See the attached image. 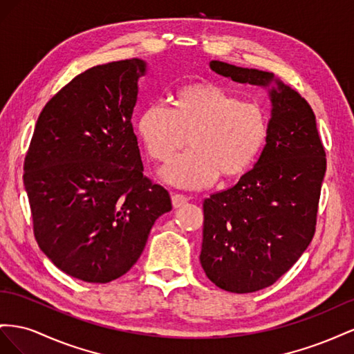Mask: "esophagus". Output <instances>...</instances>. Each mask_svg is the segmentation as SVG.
<instances>
[{"instance_id":"1","label":"esophagus","mask_w":354,"mask_h":354,"mask_svg":"<svg viewBox=\"0 0 354 354\" xmlns=\"http://www.w3.org/2000/svg\"><path fill=\"white\" fill-rule=\"evenodd\" d=\"M188 197L187 196H184V194H174L171 196V203H174V207H180V206H184L185 203H188Z\"/></svg>"}]
</instances>
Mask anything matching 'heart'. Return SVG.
<instances>
[{
	"instance_id": "b5f03b06",
	"label": "heart",
	"mask_w": 354,
	"mask_h": 354,
	"mask_svg": "<svg viewBox=\"0 0 354 354\" xmlns=\"http://www.w3.org/2000/svg\"><path fill=\"white\" fill-rule=\"evenodd\" d=\"M138 133L158 163L169 161L189 138L191 149L165 170V178L178 187L205 188L219 175L234 179L246 174L267 144L270 123L261 105L197 83L179 90L174 108L148 105L139 115Z\"/></svg>"
}]
</instances>
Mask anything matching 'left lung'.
Masks as SVG:
<instances>
[{
	"label": "left lung",
	"mask_w": 354,
	"mask_h": 354,
	"mask_svg": "<svg viewBox=\"0 0 354 354\" xmlns=\"http://www.w3.org/2000/svg\"><path fill=\"white\" fill-rule=\"evenodd\" d=\"M237 83L268 86L270 133L249 171L203 201L200 262L207 279L234 294L271 286L295 264L316 231L326 154L304 97L271 73L212 60Z\"/></svg>",
	"instance_id": "1"
}]
</instances>
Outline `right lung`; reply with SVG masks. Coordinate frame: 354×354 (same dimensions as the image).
<instances>
[{"label": "right lung", "instance_id": "obj_1", "mask_svg": "<svg viewBox=\"0 0 354 354\" xmlns=\"http://www.w3.org/2000/svg\"><path fill=\"white\" fill-rule=\"evenodd\" d=\"M145 62L84 71L39 114L24 165L37 243L66 274L108 283L132 268L167 189L144 175L132 114Z\"/></svg>", "mask_w": 354, "mask_h": 354}]
</instances>
